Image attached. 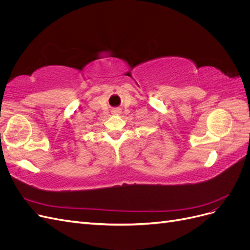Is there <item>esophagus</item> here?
Returning <instances> with one entry per match:
<instances>
[{"label": "esophagus", "instance_id": "esophagus-1", "mask_svg": "<svg viewBox=\"0 0 250 250\" xmlns=\"http://www.w3.org/2000/svg\"><path fill=\"white\" fill-rule=\"evenodd\" d=\"M112 112H113V113H120V109H118V108H115V109L112 110Z\"/></svg>", "mask_w": 250, "mask_h": 250}]
</instances>
